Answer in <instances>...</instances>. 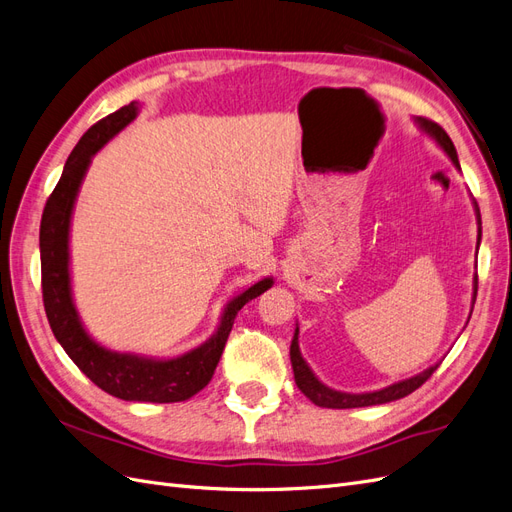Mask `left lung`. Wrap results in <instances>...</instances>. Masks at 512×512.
<instances>
[{"instance_id":"left-lung-1","label":"left lung","mask_w":512,"mask_h":512,"mask_svg":"<svg viewBox=\"0 0 512 512\" xmlns=\"http://www.w3.org/2000/svg\"><path fill=\"white\" fill-rule=\"evenodd\" d=\"M414 123L418 128H421L427 136H431L433 141H436L440 145V149L446 153L448 158H451V162L455 164L457 170H461L459 166V160H457V149L453 145L451 138H448V134L438 126L436 121H429L425 117H416ZM474 209H476V218H478V224H480V211H478V205L474 200ZM478 243H480V226H478ZM476 286H478V277L474 275V294H472V307H474V301H476ZM470 316H472V309H470ZM290 363H292V371H294V382H297L299 391L312 401V404L320 406V408H335V410H346V408H365V406H380V404H389V401H395V399H401L410 395L412 391H416L418 386H421L423 382L429 380V376L433 374V371L438 369V365H431L427 367L425 371H421V374H416L412 378H406V380H399V382H393L389 386H384V389L380 391H369V393H342V391H335V389H329L327 384H322L312 369H309V365L305 363V359L301 356V350H299V327L294 329V337H292V344H290Z\"/></svg>"}]
</instances>
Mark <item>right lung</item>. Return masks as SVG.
I'll use <instances>...</instances> for the list:
<instances>
[{
    "label": "right lung",
    "instance_id": "add662e5",
    "mask_svg": "<svg viewBox=\"0 0 512 512\" xmlns=\"http://www.w3.org/2000/svg\"><path fill=\"white\" fill-rule=\"evenodd\" d=\"M138 115V104L121 106L91 126L70 153L59 183L46 200L40 222V265L42 301L46 318L61 348L83 374L102 391L123 401H149V404H175L203 391L220 363L226 339L239 309L273 286V277L256 282L237 297H232L215 331L205 344L179 356L156 359L132 352L104 348L83 327L79 309L72 297L70 280V224L76 196L87 175L91 158L117 136Z\"/></svg>",
    "mask_w": 512,
    "mask_h": 512
}]
</instances>
